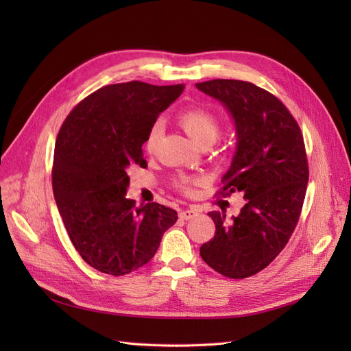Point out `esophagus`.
Listing matches in <instances>:
<instances>
[{
    "instance_id": "34e87169",
    "label": "esophagus",
    "mask_w": 351,
    "mask_h": 351,
    "mask_svg": "<svg viewBox=\"0 0 351 351\" xmlns=\"http://www.w3.org/2000/svg\"><path fill=\"white\" fill-rule=\"evenodd\" d=\"M199 215L197 210H193V209H186V210H182L180 212V218L184 219V221H189V219H193L195 217Z\"/></svg>"
}]
</instances>
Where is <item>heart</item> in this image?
Instances as JSON below:
<instances>
[{
  "label": "heart",
  "mask_w": 351,
  "mask_h": 351,
  "mask_svg": "<svg viewBox=\"0 0 351 351\" xmlns=\"http://www.w3.org/2000/svg\"><path fill=\"white\" fill-rule=\"evenodd\" d=\"M177 121L186 130V133L192 137L193 142H196L200 146L210 145L212 142H215L222 125L221 115L206 107L186 108L177 115ZM161 134H162L161 123L152 124L145 139L146 152L154 154L156 151V146ZM196 183H197L196 178L183 176L176 180L174 187L178 190V192H182L184 195H192Z\"/></svg>",
  "instance_id": "obj_1"
}]
</instances>
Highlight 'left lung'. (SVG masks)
Masks as SVG:
<instances>
[{
	"label": "left lung",
	"instance_id": "obj_1",
	"mask_svg": "<svg viewBox=\"0 0 351 351\" xmlns=\"http://www.w3.org/2000/svg\"><path fill=\"white\" fill-rule=\"evenodd\" d=\"M196 86L226 105L237 129V151L218 193L246 199L232 221L209 212L217 231L200 256L224 277L243 280L278 256L299 222L309 180L303 134L285 105L256 84L215 79Z\"/></svg>",
	"mask_w": 351,
	"mask_h": 351
}]
</instances>
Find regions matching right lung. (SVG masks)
<instances>
[{"instance_id": "right-lung-1", "label": "right lung", "mask_w": 351, "mask_h": 351, "mask_svg": "<svg viewBox=\"0 0 351 351\" xmlns=\"http://www.w3.org/2000/svg\"><path fill=\"white\" fill-rule=\"evenodd\" d=\"M184 84L156 86L139 80L90 93L71 110L57 136L52 190L67 234L82 259L120 277L156 253L177 212L125 197L129 169L146 167L142 145L159 112Z\"/></svg>"}]
</instances>
